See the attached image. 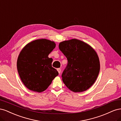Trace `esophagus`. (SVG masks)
<instances>
[{"mask_svg": "<svg viewBox=\"0 0 121 121\" xmlns=\"http://www.w3.org/2000/svg\"><path fill=\"white\" fill-rule=\"evenodd\" d=\"M57 71H58V73H59V74H60V72H61V69H60V68H58V69H57Z\"/></svg>", "mask_w": 121, "mask_h": 121, "instance_id": "34e87169", "label": "esophagus"}]
</instances>
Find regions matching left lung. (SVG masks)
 Masks as SVG:
<instances>
[{
	"mask_svg": "<svg viewBox=\"0 0 121 121\" xmlns=\"http://www.w3.org/2000/svg\"><path fill=\"white\" fill-rule=\"evenodd\" d=\"M59 48L68 60L61 75L65 86L75 92L89 89L96 81L100 71L99 60L95 51L87 44L75 39L60 42Z\"/></svg>",
	"mask_w": 121,
	"mask_h": 121,
	"instance_id": "obj_1",
	"label": "left lung"
}]
</instances>
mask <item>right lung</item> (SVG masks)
Masks as SVG:
<instances>
[{"instance_id":"1","label":"right lung","mask_w":121,"mask_h":121,"mask_svg":"<svg viewBox=\"0 0 121 121\" xmlns=\"http://www.w3.org/2000/svg\"><path fill=\"white\" fill-rule=\"evenodd\" d=\"M56 47L54 42L46 39L32 41L22 50L17 60L20 78L29 89L41 92L45 90L58 75L52 67V58L48 55Z\"/></svg>"}]
</instances>
